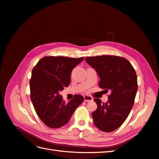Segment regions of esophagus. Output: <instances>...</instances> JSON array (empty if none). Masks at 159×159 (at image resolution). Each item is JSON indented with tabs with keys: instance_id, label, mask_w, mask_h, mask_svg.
<instances>
[{
	"instance_id": "1",
	"label": "esophagus",
	"mask_w": 159,
	"mask_h": 159,
	"mask_svg": "<svg viewBox=\"0 0 159 159\" xmlns=\"http://www.w3.org/2000/svg\"><path fill=\"white\" fill-rule=\"evenodd\" d=\"M84 101H86V102H89V101H92V100H93L92 97L90 96H84Z\"/></svg>"
}]
</instances>
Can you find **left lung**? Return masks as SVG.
Masks as SVG:
<instances>
[{
    "instance_id": "1",
    "label": "left lung",
    "mask_w": 159,
    "mask_h": 159,
    "mask_svg": "<svg viewBox=\"0 0 159 159\" xmlns=\"http://www.w3.org/2000/svg\"><path fill=\"white\" fill-rule=\"evenodd\" d=\"M85 60L97 71L99 87L107 92L111 91L107 102L94 98L97 109L92 115L96 127L111 132L123 124L132 109L138 90L136 73L124 57L102 55L86 57Z\"/></svg>"
}]
</instances>
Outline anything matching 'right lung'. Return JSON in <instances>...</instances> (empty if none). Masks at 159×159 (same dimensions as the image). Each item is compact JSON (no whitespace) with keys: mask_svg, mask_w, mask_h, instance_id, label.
<instances>
[{"mask_svg":"<svg viewBox=\"0 0 159 159\" xmlns=\"http://www.w3.org/2000/svg\"><path fill=\"white\" fill-rule=\"evenodd\" d=\"M84 59L44 57L32 69L30 80L31 100L38 117L50 128H59L67 123L76 108L84 102L83 96L76 94L65 103L59 94L69 86L73 69Z\"/></svg>","mask_w":159,"mask_h":159,"instance_id":"right-lung-1","label":"right lung"}]
</instances>
